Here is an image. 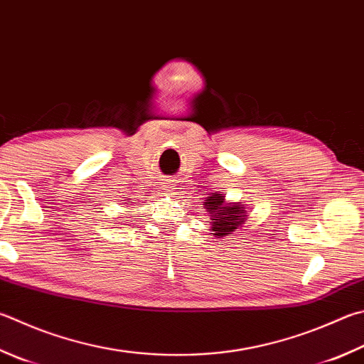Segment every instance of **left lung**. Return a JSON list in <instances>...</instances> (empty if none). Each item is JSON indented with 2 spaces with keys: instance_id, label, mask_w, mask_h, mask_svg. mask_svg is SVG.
I'll return each mask as SVG.
<instances>
[{
  "instance_id": "left-lung-1",
  "label": "left lung",
  "mask_w": 364,
  "mask_h": 364,
  "mask_svg": "<svg viewBox=\"0 0 364 364\" xmlns=\"http://www.w3.org/2000/svg\"><path fill=\"white\" fill-rule=\"evenodd\" d=\"M239 203L224 205V196L215 193L205 202V208L211 213V230L218 239L234 232L237 226L245 221L247 211Z\"/></svg>"
}]
</instances>
